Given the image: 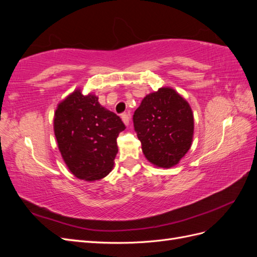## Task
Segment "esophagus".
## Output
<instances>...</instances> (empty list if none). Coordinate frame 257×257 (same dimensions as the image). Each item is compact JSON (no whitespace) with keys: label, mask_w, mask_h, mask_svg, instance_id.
Listing matches in <instances>:
<instances>
[{"label":"esophagus","mask_w":257,"mask_h":257,"mask_svg":"<svg viewBox=\"0 0 257 257\" xmlns=\"http://www.w3.org/2000/svg\"><path fill=\"white\" fill-rule=\"evenodd\" d=\"M121 119H122L123 123L125 124V125H128V124H130V116H128V114L122 113V114H121Z\"/></svg>","instance_id":"esophagus-1"}]
</instances>
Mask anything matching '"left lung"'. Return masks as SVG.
Here are the masks:
<instances>
[{"label":"left lung","instance_id":"left-lung-1","mask_svg":"<svg viewBox=\"0 0 257 257\" xmlns=\"http://www.w3.org/2000/svg\"><path fill=\"white\" fill-rule=\"evenodd\" d=\"M134 128L146 159L170 168L190 150L194 116L189 103L172 88L146 95L133 115Z\"/></svg>","mask_w":257,"mask_h":257}]
</instances>
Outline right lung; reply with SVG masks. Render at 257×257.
Segmentation results:
<instances>
[{
    "label": "right lung",
    "instance_id": "add662e5",
    "mask_svg": "<svg viewBox=\"0 0 257 257\" xmlns=\"http://www.w3.org/2000/svg\"><path fill=\"white\" fill-rule=\"evenodd\" d=\"M53 130L71 173L94 181L111 172L118 153L116 138L125 125L119 115L98 103L96 95H83L78 89L58 105Z\"/></svg>",
    "mask_w": 257,
    "mask_h": 257
}]
</instances>
